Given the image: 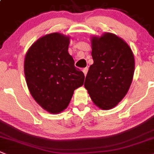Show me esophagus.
Listing matches in <instances>:
<instances>
[{"label":"esophagus","mask_w":154,"mask_h":154,"mask_svg":"<svg viewBox=\"0 0 154 154\" xmlns=\"http://www.w3.org/2000/svg\"><path fill=\"white\" fill-rule=\"evenodd\" d=\"M88 69L87 67H85V68H84V69H82V72H84L85 75H87Z\"/></svg>","instance_id":"34e87169"}]
</instances>
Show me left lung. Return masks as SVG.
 <instances>
[{"label":"left lung","instance_id":"left-lung-1","mask_svg":"<svg viewBox=\"0 0 154 154\" xmlns=\"http://www.w3.org/2000/svg\"><path fill=\"white\" fill-rule=\"evenodd\" d=\"M91 42L94 63L89 67L84 85L93 103L108 110L129 90L134 72V54L123 39L109 32L91 36Z\"/></svg>","mask_w":154,"mask_h":154}]
</instances>
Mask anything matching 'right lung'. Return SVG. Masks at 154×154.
Masks as SVG:
<instances>
[{"label": "right lung", "instance_id": "obj_1", "mask_svg": "<svg viewBox=\"0 0 154 154\" xmlns=\"http://www.w3.org/2000/svg\"><path fill=\"white\" fill-rule=\"evenodd\" d=\"M69 36L54 32L32 44L26 54L24 73L32 97L45 110L57 114L66 109L85 75L69 54Z\"/></svg>", "mask_w": 154, "mask_h": 154}]
</instances>
